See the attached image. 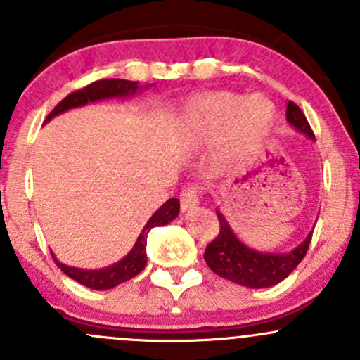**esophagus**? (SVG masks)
<instances>
[{
  "label": "esophagus",
  "instance_id": "1",
  "mask_svg": "<svg viewBox=\"0 0 360 360\" xmlns=\"http://www.w3.org/2000/svg\"><path fill=\"white\" fill-rule=\"evenodd\" d=\"M181 200V209L183 210H190L197 205L198 200H200V195H198V188L195 184H188L179 195Z\"/></svg>",
  "mask_w": 360,
  "mask_h": 360
}]
</instances>
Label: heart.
Returning a JSON list of instances; mask_svg holds the SVG:
<instances>
[{
  "instance_id": "1",
  "label": "heart",
  "mask_w": 360,
  "mask_h": 360,
  "mask_svg": "<svg viewBox=\"0 0 360 360\" xmlns=\"http://www.w3.org/2000/svg\"><path fill=\"white\" fill-rule=\"evenodd\" d=\"M274 115L271 103L261 96L242 99L235 94H210L191 104L186 115V129L203 137H217L228 130L231 146L238 151H248L264 139L274 123ZM259 122L262 127L256 133L248 132Z\"/></svg>"
}]
</instances>
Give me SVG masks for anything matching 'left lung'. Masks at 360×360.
Listing matches in <instances>:
<instances>
[{
  "label": "left lung",
  "mask_w": 360,
  "mask_h": 360,
  "mask_svg": "<svg viewBox=\"0 0 360 360\" xmlns=\"http://www.w3.org/2000/svg\"><path fill=\"white\" fill-rule=\"evenodd\" d=\"M285 118L296 130L303 132L310 139H315V134L308 123L307 116L292 101L288 103ZM219 219V235L207 245L203 257L205 263L214 274L228 278L238 285H245L250 289L271 288L284 281L292 274L294 268L301 263V259L310 248L311 233L301 242L291 252H259L242 244L226 223L223 214L216 210Z\"/></svg>",
  "instance_id": "obj_1"
}]
</instances>
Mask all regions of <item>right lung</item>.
<instances>
[{"mask_svg": "<svg viewBox=\"0 0 360 360\" xmlns=\"http://www.w3.org/2000/svg\"><path fill=\"white\" fill-rule=\"evenodd\" d=\"M146 86V85H144ZM139 83L137 82H129V79H120V78H110V79H99V82H94L90 85L83 86V89L75 90V92L69 94L68 97H64L52 112L46 116V122L52 120L53 116L60 115V112L71 110V108H79L85 106L89 103H96V101L103 99H112V97H129L139 90ZM177 214H179V200L177 198H170L163 203L162 207L150 217V221L146 223V226L141 231L139 238L134 244L132 250L127 254L123 259H120L118 263L111 264L108 268H101V270H83V268H72L66 266V264L59 263L56 259V256L52 254L53 261H56L57 266L71 277L72 281L79 282L82 285H86L90 289H96V291H104V289H112L116 288L122 282L130 281L132 277H136L137 274L144 270L146 266V238L150 233L151 228L155 226H163V224L170 223L172 219H176Z\"/></svg>", "mask_w": 360, "mask_h": 360, "instance_id": "1", "label": "right lung"}]
</instances>
